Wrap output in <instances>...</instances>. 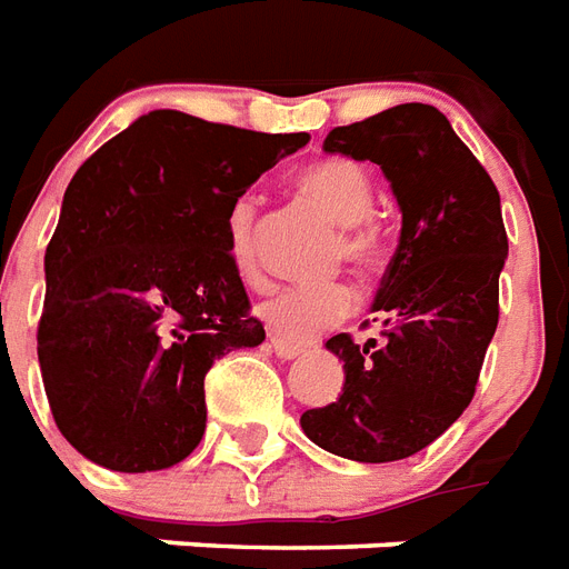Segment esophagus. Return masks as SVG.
<instances>
[{
	"instance_id": "34e87169",
	"label": "esophagus",
	"mask_w": 569,
	"mask_h": 569,
	"mask_svg": "<svg viewBox=\"0 0 569 569\" xmlns=\"http://www.w3.org/2000/svg\"><path fill=\"white\" fill-rule=\"evenodd\" d=\"M269 348L276 350L279 360H297V357H302L300 345H288V341L279 339V336H269Z\"/></svg>"
}]
</instances>
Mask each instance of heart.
I'll list each match as a JSON object with an SVG mask.
<instances>
[{"label": "heart", "mask_w": 569, "mask_h": 569, "mask_svg": "<svg viewBox=\"0 0 569 569\" xmlns=\"http://www.w3.org/2000/svg\"><path fill=\"white\" fill-rule=\"evenodd\" d=\"M293 188L302 200L318 207L332 224H339L336 258H345L357 269L383 267L387 237L371 219V179L366 168L350 158H320L293 177ZM258 228L260 209L251 198L237 200L228 212V258L246 284H258ZM357 311V290L348 281L323 284H284L269 290L258 306L260 320L272 336L284 341H311L320 332L339 327Z\"/></svg>", "instance_id": "1"}]
</instances>
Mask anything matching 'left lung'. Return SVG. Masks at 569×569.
I'll use <instances>...</instances> for the list:
<instances>
[{
    "label": "left lung",
    "instance_id": "left-lung-1",
    "mask_svg": "<svg viewBox=\"0 0 569 569\" xmlns=\"http://www.w3.org/2000/svg\"><path fill=\"white\" fill-rule=\"evenodd\" d=\"M323 149L381 164L399 200L401 237L371 306L381 339L357 345L339 332L327 341L345 362V387L300 422L341 459L399 462L441 438L477 392L507 258L501 198L431 104L332 128Z\"/></svg>",
    "mask_w": 569,
    "mask_h": 569
}]
</instances>
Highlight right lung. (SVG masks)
I'll list each match as a JSON object with an SVG mask.
<instances>
[{
  "label": "right lung",
  "mask_w": 569,
  "mask_h": 569,
  "mask_svg": "<svg viewBox=\"0 0 569 569\" xmlns=\"http://www.w3.org/2000/svg\"><path fill=\"white\" fill-rule=\"evenodd\" d=\"M306 143L152 110L68 182L38 362L59 431L89 462L161 471L198 447L212 362L267 339L228 258V212Z\"/></svg>",
  "instance_id": "right-lung-1"
}]
</instances>
